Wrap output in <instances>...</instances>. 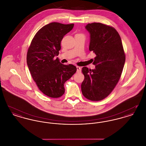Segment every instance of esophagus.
<instances>
[{"mask_svg":"<svg viewBox=\"0 0 146 146\" xmlns=\"http://www.w3.org/2000/svg\"><path fill=\"white\" fill-rule=\"evenodd\" d=\"M82 72V69L80 67L76 66V72L77 73H80Z\"/></svg>","mask_w":146,"mask_h":146,"instance_id":"34e87169","label":"esophagus"}]
</instances>
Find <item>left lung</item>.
Returning <instances> with one entry per match:
<instances>
[{
    "label": "left lung",
    "instance_id": "left-lung-1",
    "mask_svg": "<svg viewBox=\"0 0 146 146\" xmlns=\"http://www.w3.org/2000/svg\"><path fill=\"white\" fill-rule=\"evenodd\" d=\"M89 50L96 54L94 70L82 68L85 78L81 85L84 96L92 101L107 97L120 78L125 62L121 38L115 28L101 23H89Z\"/></svg>",
    "mask_w": 146,
    "mask_h": 146
}]
</instances>
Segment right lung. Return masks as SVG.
<instances>
[{
    "label": "right lung",
    "mask_w": 146,
    "mask_h": 146,
    "mask_svg": "<svg viewBox=\"0 0 146 146\" xmlns=\"http://www.w3.org/2000/svg\"><path fill=\"white\" fill-rule=\"evenodd\" d=\"M74 24L52 22L40 29L35 35L27 55V63L39 89L50 97L58 98L64 93V84L76 72L73 64L64 65L57 57L63 36Z\"/></svg>",
    "instance_id": "right-lung-1"
}]
</instances>
